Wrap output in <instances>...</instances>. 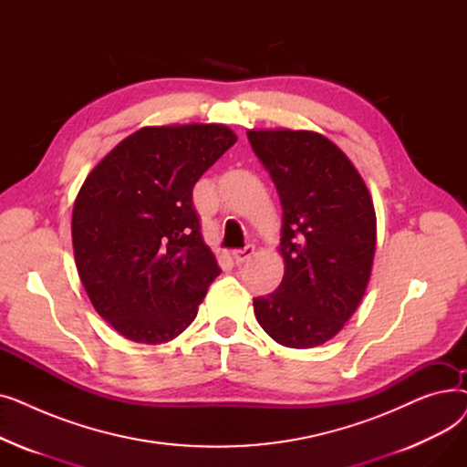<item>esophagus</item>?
Masks as SVG:
<instances>
[{"label": "esophagus", "mask_w": 467, "mask_h": 467, "mask_svg": "<svg viewBox=\"0 0 467 467\" xmlns=\"http://www.w3.org/2000/svg\"><path fill=\"white\" fill-rule=\"evenodd\" d=\"M254 254H255V246H254V244H248L246 248L234 250V252H233V257H234V261H236V265H242V263H246Z\"/></svg>", "instance_id": "obj_1"}]
</instances>
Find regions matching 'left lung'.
Segmentation results:
<instances>
[{"mask_svg": "<svg viewBox=\"0 0 467 467\" xmlns=\"http://www.w3.org/2000/svg\"><path fill=\"white\" fill-rule=\"evenodd\" d=\"M248 140L284 212V280L254 299L255 317L287 348L320 347L350 320L369 282L377 246L371 194L322 134L250 130Z\"/></svg>", "mask_w": 467, "mask_h": 467, "instance_id": "left-lung-1", "label": "left lung"}]
</instances>
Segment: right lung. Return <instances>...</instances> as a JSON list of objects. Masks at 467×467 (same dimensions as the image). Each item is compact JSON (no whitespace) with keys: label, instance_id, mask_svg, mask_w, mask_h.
<instances>
[{"label":"right lung","instance_id":"1","mask_svg":"<svg viewBox=\"0 0 467 467\" xmlns=\"http://www.w3.org/2000/svg\"><path fill=\"white\" fill-rule=\"evenodd\" d=\"M234 141L223 125L145 127L85 180L71 217L78 273L96 312L129 340L176 338L219 276L192 187Z\"/></svg>","mask_w":467,"mask_h":467}]
</instances>
